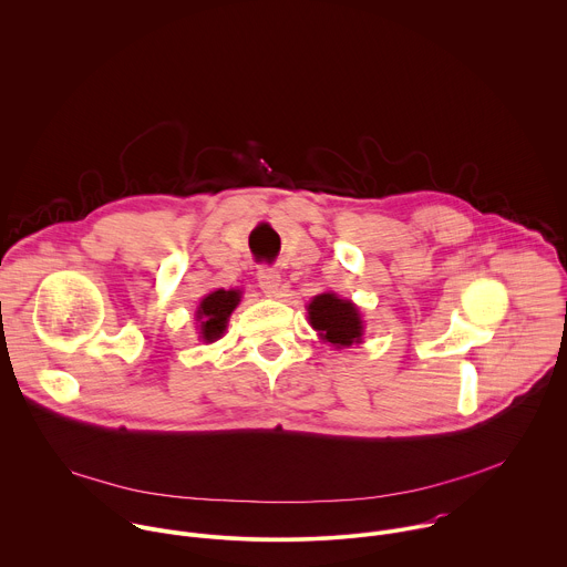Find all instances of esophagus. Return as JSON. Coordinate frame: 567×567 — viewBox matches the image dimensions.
Instances as JSON below:
<instances>
[{
	"label": "esophagus",
	"mask_w": 567,
	"mask_h": 567,
	"mask_svg": "<svg viewBox=\"0 0 567 567\" xmlns=\"http://www.w3.org/2000/svg\"><path fill=\"white\" fill-rule=\"evenodd\" d=\"M257 281H259V288L268 295V297H277L279 295V286H281V275L277 268L272 266H261L257 270Z\"/></svg>",
	"instance_id": "1"
}]
</instances>
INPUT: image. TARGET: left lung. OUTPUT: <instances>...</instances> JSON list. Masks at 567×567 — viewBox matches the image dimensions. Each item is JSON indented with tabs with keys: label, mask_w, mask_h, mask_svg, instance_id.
Returning a JSON list of instances; mask_svg holds the SVG:
<instances>
[{
	"label": "left lung",
	"mask_w": 567,
	"mask_h": 567,
	"mask_svg": "<svg viewBox=\"0 0 567 567\" xmlns=\"http://www.w3.org/2000/svg\"><path fill=\"white\" fill-rule=\"evenodd\" d=\"M308 315L312 328L319 330L321 339L330 341L332 346H352L361 339L363 326L359 310L350 301L339 299L332 292L315 297Z\"/></svg>",
	"instance_id": "8db88e82"
}]
</instances>
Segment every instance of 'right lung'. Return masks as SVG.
<instances>
[{"label":"right lung","mask_w":567,"mask_h":567,"mask_svg":"<svg viewBox=\"0 0 567 567\" xmlns=\"http://www.w3.org/2000/svg\"><path fill=\"white\" fill-rule=\"evenodd\" d=\"M237 303H239L237 290H215L202 301L197 310V319L202 323V337L206 341H215L221 337V332L226 330V321Z\"/></svg>","instance_id":"add662e5"}]
</instances>
